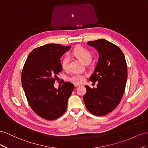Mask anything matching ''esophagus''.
I'll return each mask as SVG.
<instances>
[{"label":"esophagus","mask_w":148,"mask_h":148,"mask_svg":"<svg viewBox=\"0 0 148 148\" xmlns=\"http://www.w3.org/2000/svg\"><path fill=\"white\" fill-rule=\"evenodd\" d=\"M80 86V84H74V86L75 87H78V86Z\"/></svg>","instance_id":"1"}]
</instances>
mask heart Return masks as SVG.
Segmentation results:
<instances>
[{"label":"heart","instance_id":"heart-1","mask_svg":"<svg viewBox=\"0 0 148 148\" xmlns=\"http://www.w3.org/2000/svg\"><path fill=\"white\" fill-rule=\"evenodd\" d=\"M73 54L79 59L84 64H87L92 61V54L88 51L82 47H77L75 48L73 51ZM69 63V56H65L62 59L61 61L62 68L64 70L68 69ZM67 81L74 82L75 84H81L84 81L85 76L84 75L74 74L67 77Z\"/></svg>","mask_w":148,"mask_h":148}]
</instances>
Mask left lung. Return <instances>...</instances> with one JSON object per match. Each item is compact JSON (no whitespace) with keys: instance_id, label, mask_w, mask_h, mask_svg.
Instances as JSON below:
<instances>
[{"instance_id":"obj_1","label":"left lung","mask_w":148,"mask_h":148,"mask_svg":"<svg viewBox=\"0 0 148 148\" xmlns=\"http://www.w3.org/2000/svg\"><path fill=\"white\" fill-rule=\"evenodd\" d=\"M95 48L99 58L90 80L97 88L86 86L87 92L84 102L88 110L97 116L111 112L120 102L123 95L126 79L127 65L122 51L119 46L105 39L88 41Z\"/></svg>"}]
</instances>
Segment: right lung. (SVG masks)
<instances>
[{
	"instance_id": "obj_1",
	"label": "right lung",
	"mask_w": 148,
	"mask_h": 148,
	"mask_svg": "<svg viewBox=\"0 0 148 148\" xmlns=\"http://www.w3.org/2000/svg\"><path fill=\"white\" fill-rule=\"evenodd\" d=\"M71 46L48 44L29 53L22 72V84L28 102L38 115L49 120L63 115L74 86L65 82L54 87L57 75L62 71L60 58Z\"/></svg>"
}]
</instances>
